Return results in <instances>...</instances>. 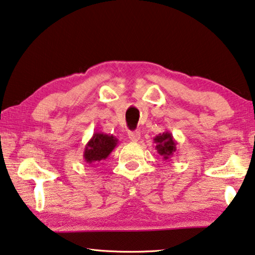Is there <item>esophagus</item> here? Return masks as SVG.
<instances>
[{"label": "esophagus", "mask_w": 255, "mask_h": 255, "mask_svg": "<svg viewBox=\"0 0 255 255\" xmlns=\"http://www.w3.org/2000/svg\"><path fill=\"white\" fill-rule=\"evenodd\" d=\"M128 135V137H130L131 141H133V142H136V141L140 140L141 133H140V131H130Z\"/></svg>", "instance_id": "obj_1"}]
</instances>
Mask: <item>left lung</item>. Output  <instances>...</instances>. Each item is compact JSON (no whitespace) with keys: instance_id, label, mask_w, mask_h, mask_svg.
<instances>
[{"instance_id":"left-lung-1","label":"left lung","mask_w":255,"mask_h":255,"mask_svg":"<svg viewBox=\"0 0 255 255\" xmlns=\"http://www.w3.org/2000/svg\"><path fill=\"white\" fill-rule=\"evenodd\" d=\"M153 141L156 143L157 152L162 156V159L168 160L174 155V152L176 151L177 142L175 141L173 134L169 131L156 135L153 137Z\"/></svg>"}]
</instances>
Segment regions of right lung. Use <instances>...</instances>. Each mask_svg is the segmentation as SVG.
<instances>
[{"instance_id":"1","label":"right lung","mask_w":255,"mask_h":255,"mask_svg":"<svg viewBox=\"0 0 255 255\" xmlns=\"http://www.w3.org/2000/svg\"><path fill=\"white\" fill-rule=\"evenodd\" d=\"M118 143V137L103 132H95L88 143L86 144L83 159L87 164H95V162L105 160Z\"/></svg>"}]
</instances>
